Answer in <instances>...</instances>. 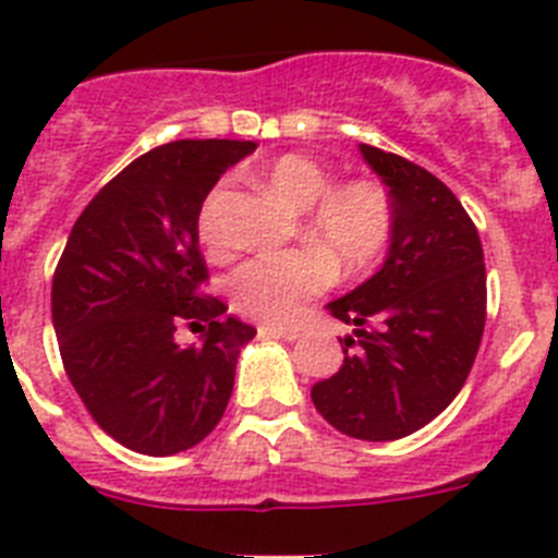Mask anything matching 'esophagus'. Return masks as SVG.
Wrapping results in <instances>:
<instances>
[{"mask_svg":"<svg viewBox=\"0 0 558 558\" xmlns=\"http://www.w3.org/2000/svg\"><path fill=\"white\" fill-rule=\"evenodd\" d=\"M260 335H271V337H283V340H298L303 335V329L298 326H275V323H264V326H257Z\"/></svg>","mask_w":558,"mask_h":558,"instance_id":"obj_1","label":"esophagus"}]
</instances>
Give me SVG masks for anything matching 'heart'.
<instances>
[{"instance_id": "obj_1", "label": "heart", "mask_w": 558, "mask_h": 558, "mask_svg": "<svg viewBox=\"0 0 558 558\" xmlns=\"http://www.w3.org/2000/svg\"><path fill=\"white\" fill-rule=\"evenodd\" d=\"M266 190L292 209L306 213V238L324 250L260 252L243 260L227 280L229 301L243 315L266 323H289L312 298L335 283V265L349 275L372 269L395 238V201L374 178H354L335 186L323 163L308 156H280L260 172ZM201 243L209 252L227 246L218 223V201L204 204Z\"/></svg>"}]
</instances>
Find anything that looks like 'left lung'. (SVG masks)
I'll return each mask as SVG.
<instances>
[{
	"label": "left lung",
	"instance_id": "1",
	"mask_svg": "<svg viewBox=\"0 0 558 558\" xmlns=\"http://www.w3.org/2000/svg\"><path fill=\"white\" fill-rule=\"evenodd\" d=\"M395 201V238L377 275L331 301L343 366L312 386L323 420L388 442L428 425L465 386L485 331V260L474 221L437 175L360 144Z\"/></svg>",
	"mask_w": 558,
	"mask_h": 558
}]
</instances>
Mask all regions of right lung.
I'll list each match as a JSON object with an SVG mask.
<instances>
[{
  "label": "right lung",
  "mask_w": 558,
  "mask_h": 558,
  "mask_svg": "<svg viewBox=\"0 0 558 558\" xmlns=\"http://www.w3.org/2000/svg\"><path fill=\"white\" fill-rule=\"evenodd\" d=\"M255 142H172L98 190L73 223L53 275V329L64 372L101 428L147 457L198 446L221 423L238 354L255 329L213 294L198 215L218 178ZM205 331L178 347L174 329Z\"/></svg>",
  "instance_id": "1"
}]
</instances>
